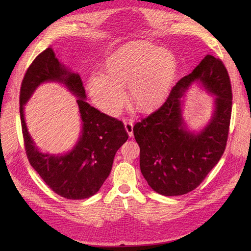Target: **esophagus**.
<instances>
[{"instance_id":"1","label":"esophagus","mask_w":251,"mask_h":251,"mask_svg":"<svg viewBox=\"0 0 251 251\" xmlns=\"http://www.w3.org/2000/svg\"><path fill=\"white\" fill-rule=\"evenodd\" d=\"M133 121L132 120H126L125 121V127H126V131L127 132L128 136L130 137H133Z\"/></svg>"}]
</instances>
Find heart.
<instances>
[{
	"label": "heart",
	"mask_w": 251,
	"mask_h": 251,
	"mask_svg": "<svg viewBox=\"0 0 251 251\" xmlns=\"http://www.w3.org/2000/svg\"><path fill=\"white\" fill-rule=\"evenodd\" d=\"M176 70V57L172 52L143 45L112 57L107 75L93 74L89 82L90 93L98 107L113 115L125 104L124 88L128 87L132 101L138 108L148 109L168 94Z\"/></svg>",
	"instance_id": "heart-1"
}]
</instances>
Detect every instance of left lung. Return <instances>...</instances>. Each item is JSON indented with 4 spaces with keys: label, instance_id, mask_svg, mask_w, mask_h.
I'll use <instances>...</instances> for the list:
<instances>
[{
    "label": "left lung",
    "instance_id": "obj_1",
    "mask_svg": "<svg viewBox=\"0 0 251 251\" xmlns=\"http://www.w3.org/2000/svg\"><path fill=\"white\" fill-rule=\"evenodd\" d=\"M196 80L216 95L214 116L199 134L184 130L180 114V98ZM231 105V83L226 67L220 58L206 55L172 88L160 107L136 123L133 132L140 148V171L155 192L180 196L202 183L225 151Z\"/></svg>",
    "mask_w": 251,
    "mask_h": 251
}]
</instances>
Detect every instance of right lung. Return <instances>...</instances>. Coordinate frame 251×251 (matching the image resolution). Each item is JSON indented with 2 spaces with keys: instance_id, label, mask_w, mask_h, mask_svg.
Returning a JSON list of instances; mask_svg holds the SVG:
<instances>
[{
  "instance_id": "add662e5",
  "label": "right lung",
  "mask_w": 251,
  "mask_h": 251,
  "mask_svg": "<svg viewBox=\"0 0 251 251\" xmlns=\"http://www.w3.org/2000/svg\"><path fill=\"white\" fill-rule=\"evenodd\" d=\"M45 81L63 82L79 97L77 102L83 120L82 136L75 148L66 155L41 153L26 131L24 104ZM85 98L80 76L60 64L51 47L34 58L20 90V116L28 160L53 192L71 200L90 198L100 191L111 173L117 150L128 138L120 120L91 107Z\"/></svg>"
}]
</instances>
